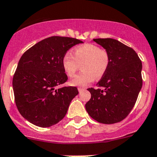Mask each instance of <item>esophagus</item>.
Returning a JSON list of instances; mask_svg holds the SVG:
<instances>
[{"mask_svg":"<svg viewBox=\"0 0 157 157\" xmlns=\"http://www.w3.org/2000/svg\"><path fill=\"white\" fill-rule=\"evenodd\" d=\"M84 90H85V88H78V91H79V92H82L83 91H84Z\"/></svg>","mask_w":157,"mask_h":157,"instance_id":"1","label":"esophagus"}]
</instances>
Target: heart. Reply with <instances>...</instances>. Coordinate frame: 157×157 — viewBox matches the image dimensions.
<instances>
[{"mask_svg":"<svg viewBox=\"0 0 157 157\" xmlns=\"http://www.w3.org/2000/svg\"><path fill=\"white\" fill-rule=\"evenodd\" d=\"M111 62L108 51L92 43L81 45L73 50V56L66 53L62 58V67L68 77H73L82 64V72L70 80L72 86L85 87L106 73Z\"/></svg>","mask_w":157,"mask_h":157,"instance_id":"1","label":"heart"}]
</instances>
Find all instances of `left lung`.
Here are the masks:
<instances>
[{
  "label": "left lung",
  "instance_id": "1",
  "mask_svg": "<svg viewBox=\"0 0 157 157\" xmlns=\"http://www.w3.org/2000/svg\"><path fill=\"white\" fill-rule=\"evenodd\" d=\"M93 41L108 51L111 62L97 83L99 88H88L91 99L85 108L90 116L100 123H116L126 118L135 105L142 87V63L131 47L116 39Z\"/></svg>",
  "mask_w": 157,
  "mask_h": 157
}]
</instances>
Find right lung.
<instances>
[{"instance_id": "add662e5", "label": "right lung", "mask_w": 157, "mask_h": 157, "mask_svg": "<svg viewBox=\"0 0 157 157\" xmlns=\"http://www.w3.org/2000/svg\"><path fill=\"white\" fill-rule=\"evenodd\" d=\"M77 39L52 36L40 41L24 53L13 79L16 107L22 116L39 127L59 122L72 99L79 93L76 87H56L68 80L62 58Z\"/></svg>"}]
</instances>
